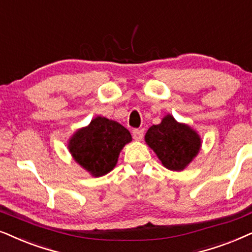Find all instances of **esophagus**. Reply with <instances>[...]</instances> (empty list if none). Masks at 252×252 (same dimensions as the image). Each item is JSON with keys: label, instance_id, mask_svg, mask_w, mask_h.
<instances>
[{"label": "esophagus", "instance_id": "1", "mask_svg": "<svg viewBox=\"0 0 252 252\" xmlns=\"http://www.w3.org/2000/svg\"><path fill=\"white\" fill-rule=\"evenodd\" d=\"M132 137L135 140H142L144 137V130L143 129H133Z\"/></svg>", "mask_w": 252, "mask_h": 252}]
</instances>
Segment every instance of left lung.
Segmentation results:
<instances>
[{
    "instance_id": "8db88e82",
    "label": "left lung",
    "mask_w": 252,
    "mask_h": 252,
    "mask_svg": "<svg viewBox=\"0 0 252 252\" xmlns=\"http://www.w3.org/2000/svg\"><path fill=\"white\" fill-rule=\"evenodd\" d=\"M145 140L170 170H182L189 165L200 149V138L187 124L176 122L167 115L160 124L147 130Z\"/></svg>"
}]
</instances>
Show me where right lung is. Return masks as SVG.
Returning a JSON list of instances; mask_svg holds the SVG:
<instances>
[{
    "mask_svg": "<svg viewBox=\"0 0 252 252\" xmlns=\"http://www.w3.org/2000/svg\"><path fill=\"white\" fill-rule=\"evenodd\" d=\"M129 142L131 135L123 126L98 116L72 136L69 150L80 166L98 177L115 167L121 150Z\"/></svg>",
    "mask_w": 252,
    "mask_h": 252,
    "instance_id": "1",
    "label": "right lung"
}]
</instances>
